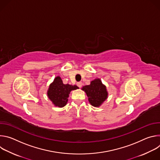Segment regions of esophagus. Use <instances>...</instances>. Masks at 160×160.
Segmentation results:
<instances>
[{
  "mask_svg": "<svg viewBox=\"0 0 160 160\" xmlns=\"http://www.w3.org/2000/svg\"><path fill=\"white\" fill-rule=\"evenodd\" d=\"M77 85H78V87L80 88V87H82V82H78V83H77Z\"/></svg>",
  "mask_w": 160,
  "mask_h": 160,
  "instance_id": "34e87169",
  "label": "esophagus"
}]
</instances>
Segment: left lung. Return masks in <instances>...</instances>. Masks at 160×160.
Instances as JSON below:
<instances>
[{
	"label": "left lung",
	"mask_w": 160,
	"mask_h": 160,
	"mask_svg": "<svg viewBox=\"0 0 160 160\" xmlns=\"http://www.w3.org/2000/svg\"><path fill=\"white\" fill-rule=\"evenodd\" d=\"M82 90L86 93L89 103L96 108L101 106L108 98L106 86L98 78L91 81L89 85L83 86Z\"/></svg>",
	"instance_id": "left-lung-1"
}]
</instances>
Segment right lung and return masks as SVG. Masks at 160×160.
Masks as SVG:
<instances>
[{
    "label": "right lung",
    "mask_w": 160,
    "mask_h": 160,
    "mask_svg": "<svg viewBox=\"0 0 160 160\" xmlns=\"http://www.w3.org/2000/svg\"><path fill=\"white\" fill-rule=\"evenodd\" d=\"M78 88L75 85L64 84L61 78L57 76L49 85L47 94L54 106L62 108L66 105L71 91Z\"/></svg>",
    "instance_id": "right-lung-1"
}]
</instances>
